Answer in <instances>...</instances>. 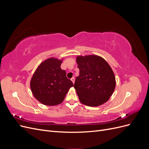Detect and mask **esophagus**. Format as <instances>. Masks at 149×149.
I'll return each instance as SVG.
<instances>
[{
	"label": "esophagus",
	"instance_id": "34e87169",
	"mask_svg": "<svg viewBox=\"0 0 149 149\" xmlns=\"http://www.w3.org/2000/svg\"><path fill=\"white\" fill-rule=\"evenodd\" d=\"M71 81L73 82V83L74 84V77L72 78L71 79Z\"/></svg>",
	"mask_w": 149,
	"mask_h": 149
}]
</instances>
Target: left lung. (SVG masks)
<instances>
[{
	"mask_svg": "<svg viewBox=\"0 0 149 149\" xmlns=\"http://www.w3.org/2000/svg\"><path fill=\"white\" fill-rule=\"evenodd\" d=\"M76 63L79 75L74 88L80 102L84 105L96 107L109 100L116 87L113 71L103 58L89 55L77 56Z\"/></svg>",
	"mask_w": 149,
	"mask_h": 149,
	"instance_id": "obj_1",
	"label": "left lung"
}]
</instances>
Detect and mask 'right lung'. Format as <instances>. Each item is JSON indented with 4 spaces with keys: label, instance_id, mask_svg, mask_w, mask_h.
<instances>
[{
    "label": "right lung",
    "instance_id": "obj_1",
    "mask_svg": "<svg viewBox=\"0 0 149 149\" xmlns=\"http://www.w3.org/2000/svg\"><path fill=\"white\" fill-rule=\"evenodd\" d=\"M63 58L52 57L42 61L36 69L30 80V88L34 97L45 106L60 104L73 86L61 69Z\"/></svg>",
    "mask_w": 149,
    "mask_h": 149
}]
</instances>
